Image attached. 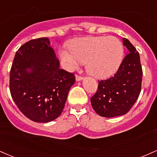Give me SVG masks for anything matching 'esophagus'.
<instances>
[{"instance_id":"34e87169","label":"esophagus","mask_w":157,"mask_h":157,"mask_svg":"<svg viewBox=\"0 0 157 157\" xmlns=\"http://www.w3.org/2000/svg\"><path fill=\"white\" fill-rule=\"evenodd\" d=\"M75 77H76V80L77 81H80V80H82V77L80 76V75H75Z\"/></svg>"}]
</instances>
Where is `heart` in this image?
Listing matches in <instances>:
<instances>
[{
    "label": "heart",
    "instance_id": "1",
    "mask_svg": "<svg viewBox=\"0 0 157 157\" xmlns=\"http://www.w3.org/2000/svg\"><path fill=\"white\" fill-rule=\"evenodd\" d=\"M61 48L60 58L66 69L72 70L85 61L88 73L104 77L116 71L124 55V47L115 36H88L75 39Z\"/></svg>",
    "mask_w": 157,
    "mask_h": 157
}]
</instances>
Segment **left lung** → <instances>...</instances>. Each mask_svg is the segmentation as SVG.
I'll use <instances>...</instances> for the list:
<instances>
[{"instance_id":"left-lung-1","label":"left lung","mask_w":157,"mask_h":157,"mask_svg":"<svg viewBox=\"0 0 157 157\" xmlns=\"http://www.w3.org/2000/svg\"><path fill=\"white\" fill-rule=\"evenodd\" d=\"M123 44L127 48V55L118 71L107 80H99L97 92L90 98L95 112L106 118L127 113L141 91L143 70L139 52L126 38Z\"/></svg>"}]
</instances>
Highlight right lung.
Here are the masks:
<instances>
[{
    "label": "right lung",
    "mask_w": 157,
    "mask_h": 157,
    "mask_svg": "<svg viewBox=\"0 0 157 157\" xmlns=\"http://www.w3.org/2000/svg\"><path fill=\"white\" fill-rule=\"evenodd\" d=\"M75 74L59 68L48 38L32 39L15 54L9 89L14 103L30 120L47 123L63 111Z\"/></svg>",
    "instance_id": "obj_1"
}]
</instances>
